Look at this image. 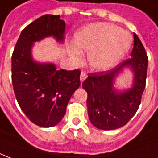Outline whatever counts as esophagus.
<instances>
[{
  "instance_id": "1",
  "label": "esophagus",
  "mask_w": 158,
  "mask_h": 158,
  "mask_svg": "<svg viewBox=\"0 0 158 158\" xmlns=\"http://www.w3.org/2000/svg\"><path fill=\"white\" fill-rule=\"evenodd\" d=\"M86 78H87V74H86V72L81 71V75H80V80H81V82H82V81H84Z\"/></svg>"
}]
</instances>
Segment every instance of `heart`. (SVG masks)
<instances>
[{"instance_id":"b5f03b06","label":"heart","mask_w":158,"mask_h":158,"mask_svg":"<svg viewBox=\"0 0 158 158\" xmlns=\"http://www.w3.org/2000/svg\"><path fill=\"white\" fill-rule=\"evenodd\" d=\"M77 46L89 53L91 67L98 71L113 68L125 56L131 44V35L115 25L95 23L84 27L76 35ZM76 61L82 59V53L77 47L72 49Z\"/></svg>"}]
</instances>
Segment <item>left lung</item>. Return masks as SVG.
<instances>
[{
    "label": "left lung",
    "mask_w": 158,
    "mask_h": 158,
    "mask_svg": "<svg viewBox=\"0 0 158 158\" xmlns=\"http://www.w3.org/2000/svg\"><path fill=\"white\" fill-rule=\"evenodd\" d=\"M131 57L122 61L114 69L89 73L82 88L87 91V106L91 123L98 129L114 130L129 122L141 103L146 84L148 56L142 42L136 33ZM125 66H131L135 71L134 88L118 94L112 89L115 76Z\"/></svg>",
    "instance_id": "obj_1"
}]
</instances>
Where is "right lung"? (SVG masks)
Instances as JSON below:
<instances>
[{"label":"right lung","instance_id":"right-lung-1","mask_svg":"<svg viewBox=\"0 0 158 158\" xmlns=\"http://www.w3.org/2000/svg\"><path fill=\"white\" fill-rule=\"evenodd\" d=\"M64 31L65 22L59 15H43L23 29L12 55L15 97L23 113L39 127L56 126L81 84L79 69L56 70L54 64H40L31 59L33 42L47 36L62 41Z\"/></svg>","mask_w":158,"mask_h":158}]
</instances>
